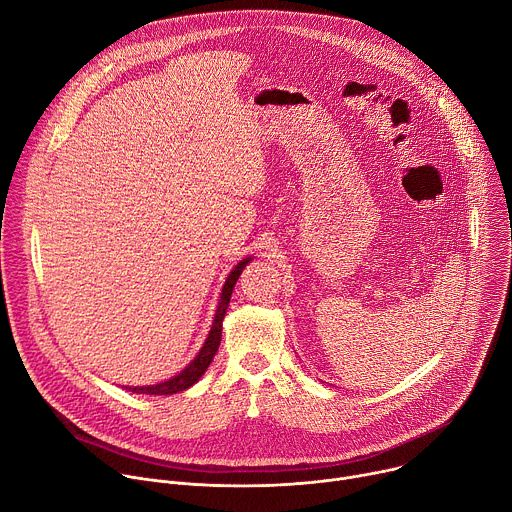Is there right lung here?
I'll return each mask as SVG.
<instances>
[{
	"label": "right lung",
	"mask_w": 512,
	"mask_h": 512,
	"mask_svg": "<svg viewBox=\"0 0 512 512\" xmlns=\"http://www.w3.org/2000/svg\"><path fill=\"white\" fill-rule=\"evenodd\" d=\"M251 261V257L243 259L227 277V283L223 287V294H221V302H218V308H216V316H214V322H212V328L208 332V338L204 342V346L200 348V352L196 354V358L188 364V367L172 377L170 381H164V383H158V385H150V387H127L131 393H143V395H174V393H180V391H186L188 387H192L202 375L204 371L208 369V364L212 362L216 350H218V344H221V334H223V320H225V314H227V308H229V302H231V294H233V287L241 275V271L247 267V263Z\"/></svg>",
	"instance_id": "add662e5"
}]
</instances>
